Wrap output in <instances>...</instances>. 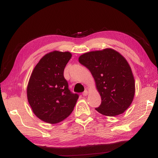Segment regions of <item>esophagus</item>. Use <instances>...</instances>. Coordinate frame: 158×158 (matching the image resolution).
Returning a JSON list of instances; mask_svg holds the SVG:
<instances>
[{"mask_svg":"<svg viewBox=\"0 0 158 158\" xmlns=\"http://www.w3.org/2000/svg\"><path fill=\"white\" fill-rule=\"evenodd\" d=\"M87 95H88V91H87V90L84 91V92L83 93V96H87Z\"/></svg>","mask_w":158,"mask_h":158,"instance_id":"esophagus-1","label":"esophagus"}]
</instances>
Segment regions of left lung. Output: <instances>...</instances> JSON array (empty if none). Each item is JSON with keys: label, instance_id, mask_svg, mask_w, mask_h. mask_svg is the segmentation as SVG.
Masks as SVG:
<instances>
[{"label": "left lung", "instance_id": "obj_1", "mask_svg": "<svg viewBox=\"0 0 158 158\" xmlns=\"http://www.w3.org/2000/svg\"><path fill=\"white\" fill-rule=\"evenodd\" d=\"M79 62L91 72L101 96L102 103L96 110L107 116L124 112L135 92L134 76L126 58L108 48L81 55Z\"/></svg>", "mask_w": 158, "mask_h": 158}]
</instances>
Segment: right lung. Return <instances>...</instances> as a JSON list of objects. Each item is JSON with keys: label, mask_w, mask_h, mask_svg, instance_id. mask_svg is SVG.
<instances>
[{"label": "right lung", "mask_w": 158, "mask_h": 158, "mask_svg": "<svg viewBox=\"0 0 158 158\" xmlns=\"http://www.w3.org/2000/svg\"><path fill=\"white\" fill-rule=\"evenodd\" d=\"M71 56L69 52L48 53L35 65L29 77L27 100L34 114L44 122H62L71 114L78 100V95L69 89L63 75Z\"/></svg>", "instance_id": "add662e5"}]
</instances>
